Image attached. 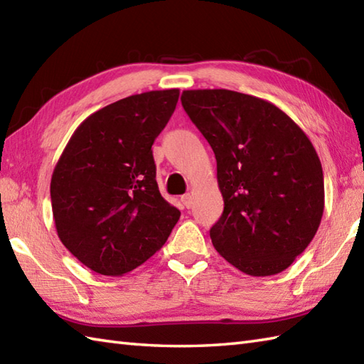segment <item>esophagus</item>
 Masks as SVG:
<instances>
[{
    "mask_svg": "<svg viewBox=\"0 0 364 364\" xmlns=\"http://www.w3.org/2000/svg\"><path fill=\"white\" fill-rule=\"evenodd\" d=\"M181 203L189 210V208H192V205H194V202H192V196L191 194H184L181 197Z\"/></svg>",
    "mask_w": 364,
    "mask_h": 364,
    "instance_id": "esophagus-1",
    "label": "esophagus"
}]
</instances>
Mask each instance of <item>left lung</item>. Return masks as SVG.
Returning <instances> with one entry per match:
<instances>
[{
	"label": "left lung",
	"mask_w": 364,
	"mask_h": 364,
	"mask_svg": "<svg viewBox=\"0 0 364 364\" xmlns=\"http://www.w3.org/2000/svg\"><path fill=\"white\" fill-rule=\"evenodd\" d=\"M181 103L218 161L223 213L210 231L214 249L247 275L283 272L323 214L311 141L280 107L241 92L183 90Z\"/></svg>",
	"instance_id": "left-lung-1"
}]
</instances>
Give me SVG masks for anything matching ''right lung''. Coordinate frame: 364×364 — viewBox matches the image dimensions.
Returning a JSON list of instances; mask_svg holds the SVG:
<instances>
[{
  "label": "right lung",
  "instance_id": "1",
  "mask_svg": "<svg viewBox=\"0 0 364 364\" xmlns=\"http://www.w3.org/2000/svg\"><path fill=\"white\" fill-rule=\"evenodd\" d=\"M178 97V89L150 90L90 114L53 170L58 236L97 274L119 277L141 266L180 219L158 189L151 151Z\"/></svg>",
  "mask_w": 364,
  "mask_h": 364
}]
</instances>
